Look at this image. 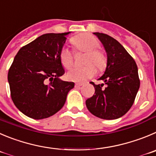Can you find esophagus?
<instances>
[{
    "mask_svg": "<svg viewBox=\"0 0 156 156\" xmlns=\"http://www.w3.org/2000/svg\"><path fill=\"white\" fill-rule=\"evenodd\" d=\"M83 85V84H81V83H76L75 85V88H81V86Z\"/></svg>",
    "mask_w": 156,
    "mask_h": 156,
    "instance_id": "1",
    "label": "esophagus"
}]
</instances>
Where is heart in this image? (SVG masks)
Returning a JSON list of instances; mask_svg holds the SVG:
<instances>
[{
  "label": "heart",
  "instance_id": "b5f03b06",
  "mask_svg": "<svg viewBox=\"0 0 156 156\" xmlns=\"http://www.w3.org/2000/svg\"><path fill=\"white\" fill-rule=\"evenodd\" d=\"M71 43L76 51L86 53L84 58V64L86 65L70 70L67 74L68 80L76 82H84L95 75L94 66L98 71H103L106 68L107 57L102 50L98 48L99 42L95 37L91 34H81L72 37ZM59 58L62 66L66 69H69L73 65L72 54L66 48L61 50Z\"/></svg>",
  "mask_w": 156,
  "mask_h": 156
}]
</instances>
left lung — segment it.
<instances>
[{
  "instance_id": "left-lung-1",
  "label": "left lung",
  "mask_w": 156,
  "mask_h": 156,
  "mask_svg": "<svg viewBox=\"0 0 156 156\" xmlns=\"http://www.w3.org/2000/svg\"><path fill=\"white\" fill-rule=\"evenodd\" d=\"M104 45L107 53V67L98 80L104 84L95 85L94 94L86 100L88 111L96 117L112 120L129 112L140 86L138 67L124 47L111 36L94 33Z\"/></svg>"
}]
</instances>
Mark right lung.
Wrapping results in <instances>:
<instances>
[{"label": "right lung", "mask_w": 156, "mask_h": 156, "mask_svg": "<svg viewBox=\"0 0 156 156\" xmlns=\"http://www.w3.org/2000/svg\"><path fill=\"white\" fill-rule=\"evenodd\" d=\"M68 34L40 36L18 51L10 67L11 99L27 117L43 119L55 115L75 86L74 82L59 79L65 74L59 55Z\"/></svg>", "instance_id": "right-lung-1"}]
</instances>
